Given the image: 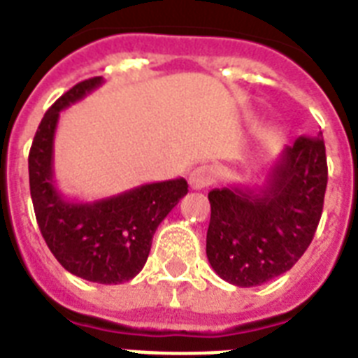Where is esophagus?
<instances>
[{"instance_id":"esophagus-1","label":"esophagus","mask_w":358,"mask_h":358,"mask_svg":"<svg viewBox=\"0 0 358 358\" xmlns=\"http://www.w3.org/2000/svg\"><path fill=\"white\" fill-rule=\"evenodd\" d=\"M215 168L209 164H201L198 168H194L190 171V176H188V185L192 190H203L210 185V182L215 181Z\"/></svg>"}]
</instances>
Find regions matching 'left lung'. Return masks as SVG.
<instances>
[{
	"mask_svg": "<svg viewBox=\"0 0 358 358\" xmlns=\"http://www.w3.org/2000/svg\"><path fill=\"white\" fill-rule=\"evenodd\" d=\"M325 188V141L320 132L285 145L263 187L210 190V267L239 287L262 285L289 271L314 239Z\"/></svg>",
	"mask_w": 358,
	"mask_h": 358,
	"instance_id": "left-lung-1",
	"label": "left lung"
}]
</instances>
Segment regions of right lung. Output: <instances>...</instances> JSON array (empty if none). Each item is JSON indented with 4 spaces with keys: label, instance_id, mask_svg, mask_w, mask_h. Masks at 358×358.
<instances>
[{
    "label": "right lung",
    "instance_id": "right-lung-1",
    "mask_svg": "<svg viewBox=\"0 0 358 358\" xmlns=\"http://www.w3.org/2000/svg\"><path fill=\"white\" fill-rule=\"evenodd\" d=\"M80 82L44 113L29 151V190L38 228L50 252L74 276L96 284H123L148 262L159 224L188 192L187 181L148 182L96 201H74L54 179V138L59 113L102 85Z\"/></svg>",
    "mask_w": 358,
    "mask_h": 358
}]
</instances>
